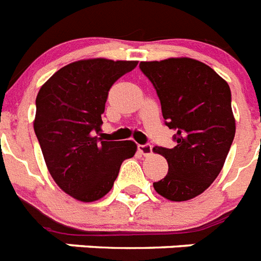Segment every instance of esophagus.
<instances>
[{
  "label": "esophagus",
  "mask_w": 261,
  "mask_h": 261,
  "mask_svg": "<svg viewBox=\"0 0 261 261\" xmlns=\"http://www.w3.org/2000/svg\"><path fill=\"white\" fill-rule=\"evenodd\" d=\"M139 152H140L141 155L144 156H149L152 153V145L151 144H140L139 147H137Z\"/></svg>",
  "instance_id": "1"
}]
</instances>
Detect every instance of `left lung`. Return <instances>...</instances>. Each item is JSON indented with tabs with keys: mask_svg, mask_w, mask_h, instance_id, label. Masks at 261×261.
Returning <instances> with one entry per match:
<instances>
[{
	"mask_svg": "<svg viewBox=\"0 0 261 261\" xmlns=\"http://www.w3.org/2000/svg\"><path fill=\"white\" fill-rule=\"evenodd\" d=\"M156 90L164 124L174 129V148L156 147L168 172L153 187L170 201L203 193L221 172L236 133L229 85L202 62L178 58L141 62Z\"/></svg>",
	"mask_w": 261,
	"mask_h": 261,
	"instance_id": "left-lung-1",
	"label": "left lung"
}]
</instances>
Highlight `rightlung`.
Returning a JSON list of instances; mask_svg holds the SVG:
<instances>
[{
    "label": "right lung",
    "mask_w": 261,
    "mask_h": 261,
    "mask_svg": "<svg viewBox=\"0 0 261 261\" xmlns=\"http://www.w3.org/2000/svg\"><path fill=\"white\" fill-rule=\"evenodd\" d=\"M137 62L79 60L56 71L36 97L33 128L45 164L64 193L83 202L109 193L133 141H102V114L113 83Z\"/></svg>",
    "instance_id": "1"
}]
</instances>
